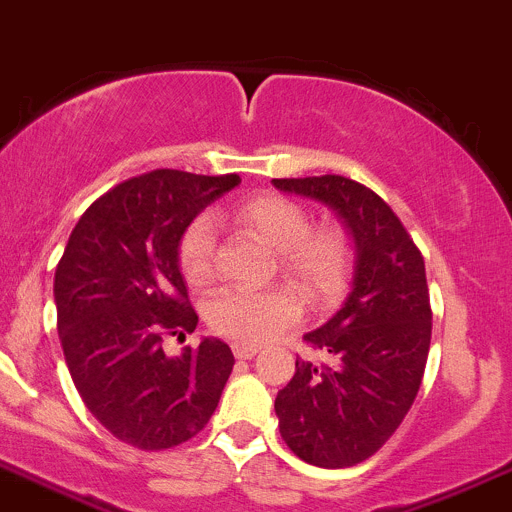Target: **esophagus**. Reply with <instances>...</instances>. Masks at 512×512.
<instances>
[{"label":"esophagus","mask_w":512,"mask_h":512,"mask_svg":"<svg viewBox=\"0 0 512 512\" xmlns=\"http://www.w3.org/2000/svg\"><path fill=\"white\" fill-rule=\"evenodd\" d=\"M234 357H239V360H251V357H256L258 347L256 345H244V342H234Z\"/></svg>","instance_id":"34e87169"}]
</instances>
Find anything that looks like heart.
<instances>
[{
    "mask_svg": "<svg viewBox=\"0 0 512 512\" xmlns=\"http://www.w3.org/2000/svg\"><path fill=\"white\" fill-rule=\"evenodd\" d=\"M236 226L258 236L278 254L281 271L318 308H328L345 291L352 273V239L342 226L313 231V219L298 202L278 194L246 199L231 214ZM217 231L202 214L184 229L177 246L179 271L189 286H207L214 278ZM207 323L229 340L256 345L300 318L298 298L288 288H226L207 303Z\"/></svg>",
    "mask_w": 512,
    "mask_h": 512,
    "instance_id": "1",
    "label": "heart"
}]
</instances>
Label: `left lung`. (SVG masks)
Segmentation results:
<instances>
[{"instance_id":"left-lung-1","label":"left lung","mask_w":512,"mask_h":512,"mask_svg":"<svg viewBox=\"0 0 512 512\" xmlns=\"http://www.w3.org/2000/svg\"><path fill=\"white\" fill-rule=\"evenodd\" d=\"M281 192L323 202L355 241L352 291L303 340L323 362L295 360L276 416L295 456L347 468L374 456L412 409L431 342L424 256L387 202L340 175L273 179Z\"/></svg>"}]
</instances>
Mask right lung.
<instances>
[{"label": "right lung", "instance_id": "obj_1", "mask_svg": "<svg viewBox=\"0 0 512 512\" xmlns=\"http://www.w3.org/2000/svg\"><path fill=\"white\" fill-rule=\"evenodd\" d=\"M239 175L155 170L96 199L71 231L54 278L59 337L73 384L125 444L162 451L207 426L234 367L229 345L204 337L167 357L162 337L199 318L179 273L184 229Z\"/></svg>", "mask_w": 512, "mask_h": 512}]
</instances>
